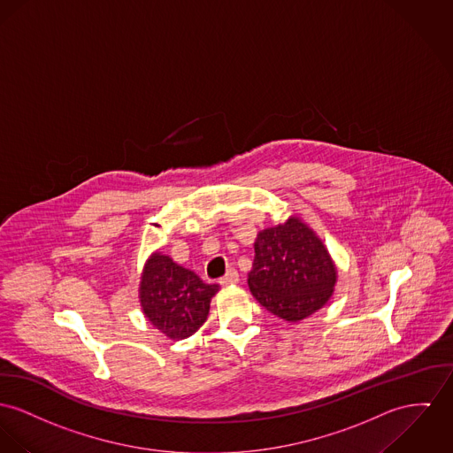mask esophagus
I'll return each mask as SVG.
<instances>
[{
	"mask_svg": "<svg viewBox=\"0 0 453 453\" xmlns=\"http://www.w3.org/2000/svg\"><path fill=\"white\" fill-rule=\"evenodd\" d=\"M238 280H240V274H238L236 269H229L224 278L219 279V282H220L222 286H231V284H236Z\"/></svg>",
	"mask_w": 453,
	"mask_h": 453,
	"instance_id": "34e87169",
	"label": "esophagus"
}]
</instances>
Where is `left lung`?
Segmentation results:
<instances>
[{"mask_svg": "<svg viewBox=\"0 0 453 453\" xmlns=\"http://www.w3.org/2000/svg\"><path fill=\"white\" fill-rule=\"evenodd\" d=\"M336 274L320 238L298 217H289L257 234L248 286L269 312L296 322L327 303Z\"/></svg>", "mask_w": 453, "mask_h": 453, "instance_id": "8db88e82", "label": "left lung"}]
</instances>
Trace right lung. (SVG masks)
I'll return each instance as SVG.
<instances>
[{
  "mask_svg": "<svg viewBox=\"0 0 453 453\" xmlns=\"http://www.w3.org/2000/svg\"><path fill=\"white\" fill-rule=\"evenodd\" d=\"M219 284H207L193 271L180 267L167 255L153 253L140 282L144 317L171 340L195 334L207 320L210 300Z\"/></svg>",
  "mask_w": 453,
  "mask_h": 453,
  "instance_id": "add662e5",
  "label": "right lung"
}]
</instances>
